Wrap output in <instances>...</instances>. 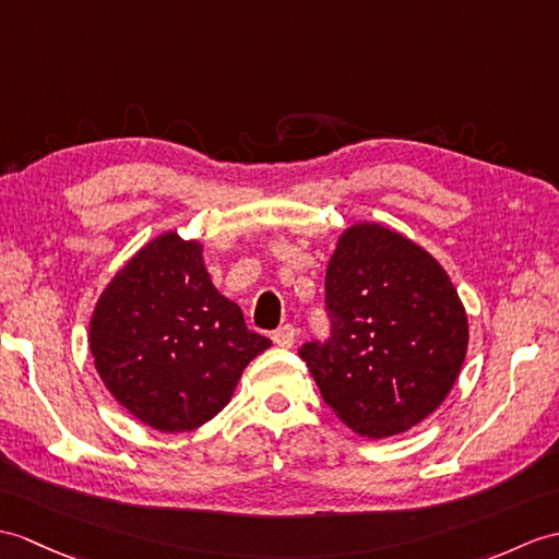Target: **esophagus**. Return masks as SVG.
I'll return each instance as SVG.
<instances>
[{
  "mask_svg": "<svg viewBox=\"0 0 559 559\" xmlns=\"http://www.w3.org/2000/svg\"><path fill=\"white\" fill-rule=\"evenodd\" d=\"M271 338H274V343H276L278 347H293V343H295V338H297V331H295L293 323H285V326H281L278 331H274V335H271Z\"/></svg>",
  "mask_w": 559,
  "mask_h": 559,
  "instance_id": "1",
  "label": "esophagus"
}]
</instances>
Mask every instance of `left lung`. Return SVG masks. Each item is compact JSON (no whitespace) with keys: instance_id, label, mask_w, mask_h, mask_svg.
<instances>
[{"instance_id":"8db88e82","label":"left lung","mask_w":559,"mask_h":559,"mask_svg":"<svg viewBox=\"0 0 559 559\" xmlns=\"http://www.w3.org/2000/svg\"><path fill=\"white\" fill-rule=\"evenodd\" d=\"M333 333L307 343L326 405L361 438L409 431L450 395L462 371L469 321L448 271L402 233L347 226L326 269Z\"/></svg>"}]
</instances>
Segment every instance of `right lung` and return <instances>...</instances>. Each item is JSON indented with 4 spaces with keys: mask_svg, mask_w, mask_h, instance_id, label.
I'll return each mask as SVG.
<instances>
[{
    "mask_svg": "<svg viewBox=\"0 0 559 559\" xmlns=\"http://www.w3.org/2000/svg\"><path fill=\"white\" fill-rule=\"evenodd\" d=\"M204 245L166 230L128 259L102 290L87 343L102 383L138 421L192 431L224 409L245 367L271 341L245 326L216 290Z\"/></svg>",
    "mask_w": 559,
    "mask_h": 559,
    "instance_id": "right-lung-1",
    "label": "right lung"
}]
</instances>
